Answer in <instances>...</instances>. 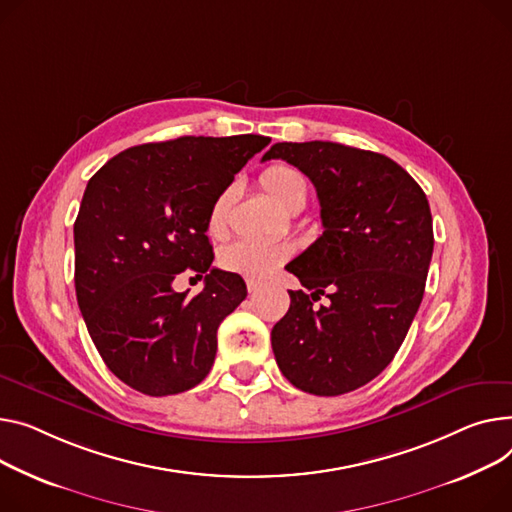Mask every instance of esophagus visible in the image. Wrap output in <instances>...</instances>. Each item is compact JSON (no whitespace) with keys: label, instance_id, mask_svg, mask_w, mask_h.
<instances>
[{"label":"esophagus","instance_id":"esophagus-1","mask_svg":"<svg viewBox=\"0 0 512 512\" xmlns=\"http://www.w3.org/2000/svg\"><path fill=\"white\" fill-rule=\"evenodd\" d=\"M257 288H259V284H257L255 280H247V290H249V294L257 292Z\"/></svg>","mask_w":512,"mask_h":512}]
</instances>
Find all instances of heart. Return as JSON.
Here are the masks:
<instances>
[{
  "mask_svg": "<svg viewBox=\"0 0 512 512\" xmlns=\"http://www.w3.org/2000/svg\"><path fill=\"white\" fill-rule=\"evenodd\" d=\"M261 187L271 199H276L282 208L290 210L296 203L306 199V179L300 170L286 162H276L263 170ZM232 189L222 191L210 208L208 228L212 234H220L226 226V214L230 208ZM292 253V247L278 241H238L228 245L220 253V265L232 274L247 280H265L271 271L284 263Z\"/></svg>",
  "mask_w": 512,
  "mask_h": 512,
  "instance_id": "1",
  "label": "heart"
}]
</instances>
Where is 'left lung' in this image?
<instances>
[{
	"instance_id": "obj_1",
	"label": "left lung",
	"mask_w": 512,
	"mask_h": 512,
	"mask_svg": "<svg viewBox=\"0 0 512 512\" xmlns=\"http://www.w3.org/2000/svg\"><path fill=\"white\" fill-rule=\"evenodd\" d=\"M271 158L313 181L325 228L286 265L311 294L288 290L271 348L296 389L350 393L389 366L420 309L434 249L426 193L391 158L344 144L280 142ZM321 293L330 304L315 310Z\"/></svg>"
}]
</instances>
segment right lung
Masks as SVG:
<instances>
[{"label":"right lung","instance_id":"1","mask_svg":"<svg viewBox=\"0 0 512 512\" xmlns=\"http://www.w3.org/2000/svg\"><path fill=\"white\" fill-rule=\"evenodd\" d=\"M263 135L195 138L127 148L88 181L74 224L76 296L109 370L150 397L208 377L220 323L247 296L241 276L212 267L208 216ZM185 268L207 286L175 293Z\"/></svg>","mask_w":512,"mask_h":512}]
</instances>
